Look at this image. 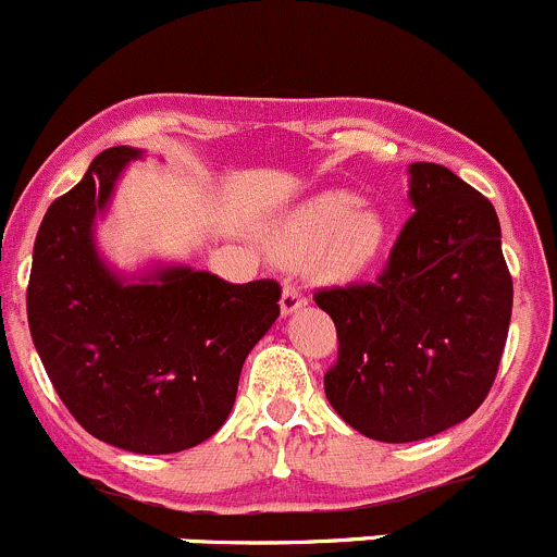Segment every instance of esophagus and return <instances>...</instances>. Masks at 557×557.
<instances>
[{
  "instance_id": "34e87169",
  "label": "esophagus",
  "mask_w": 557,
  "mask_h": 557,
  "mask_svg": "<svg viewBox=\"0 0 557 557\" xmlns=\"http://www.w3.org/2000/svg\"><path fill=\"white\" fill-rule=\"evenodd\" d=\"M308 302V299H305V294L299 288H296V285H285V290H283V299H280V308H283V313L288 315V313H296V310L302 308V305Z\"/></svg>"
}]
</instances>
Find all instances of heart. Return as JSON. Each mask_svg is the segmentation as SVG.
<instances>
[{
	"mask_svg": "<svg viewBox=\"0 0 557 557\" xmlns=\"http://www.w3.org/2000/svg\"><path fill=\"white\" fill-rule=\"evenodd\" d=\"M387 216L346 189H326L296 206L272 233V252L296 263L310 258L319 280H351L387 244Z\"/></svg>",
	"mask_w": 557,
	"mask_h": 557,
	"instance_id": "obj_1",
	"label": "heart"
}]
</instances>
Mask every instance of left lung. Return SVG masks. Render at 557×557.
Wrapping results in <instances>:
<instances>
[{
  "mask_svg": "<svg viewBox=\"0 0 557 557\" xmlns=\"http://www.w3.org/2000/svg\"><path fill=\"white\" fill-rule=\"evenodd\" d=\"M409 175L414 211L382 274L313 294L337 330L326 398L379 443L425 440L481 407L513 305L495 206L443 164Z\"/></svg>",
  "mask_w": 557,
  "mask_h": 557,
  "instance_id": "left-lung-1",
  "label": "left lung"
}]
</instances>
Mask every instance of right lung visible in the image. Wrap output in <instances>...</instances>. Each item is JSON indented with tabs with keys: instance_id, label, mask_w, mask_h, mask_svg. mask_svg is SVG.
Masks as SVG:
<instances>
[{
	"instance_id": "right-lung-1",
	"label": "right lung",
	"mask_w": 557,
	"mask_h": 557,
	"mask_svg": "<svg viewBox=\"0 0 557 557\" xmlns=\"http://www.w3.org/2000/svg\"><path fill=\"white\" fill-rule=\"evenodd\" d=\"M139 150L96 156L35 238L27 319L76 423L132 454H178L220 431L249 349L280 315L277 280L233 285L189 267L123 283L101 263L92 220Z\"/></svg>"
}]
</instances>
